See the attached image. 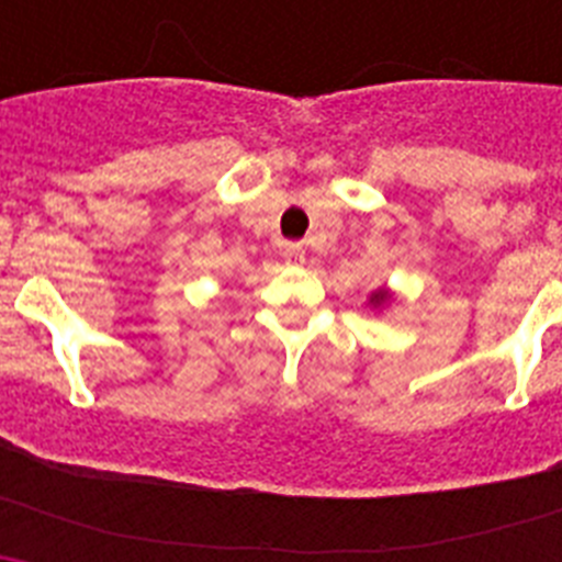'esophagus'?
<instances>
[{
  "label": "esophagus",
  "mask_w": 562,
  "mask_h": 562,
  "mask_svg": "<svg viewBox=\"0 0 562 562\" xmlns=\"http://www.w3.org/2000/svg\"><path fill=\"white\" fill-rule=\"evenodd\" d=\"M301 258H304V250H301V245H286L284 247L286 265H295V261H301Z\"/></svg>",
  "instance_id": "34e87169"
}]
</instances>
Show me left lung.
Segmentation results:
<instances>
[{"label": "left lung", "mask_w": 562, "mask_h": 562, "mask_svg": "<svg viewBox=\"0 0 562 562\" xmlns=\"http://www.w3.org/2000/svg\"><path fill=\"white\" fill-rule=\"evenodd\" d=\"M389 297H391L389 290H380V292H374V295H371V304H374V306L389 304Z\"/></svg>", "instance_id": "left-lung-1"}]
</instances>
